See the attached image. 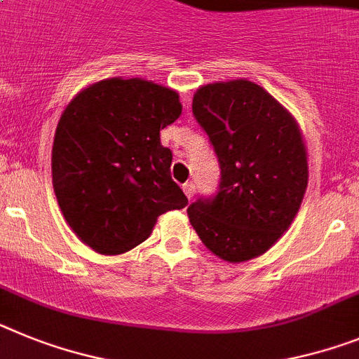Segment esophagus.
Returning <instances> with one entry per match:
<instances>
[{"instance_id":"34e87169","label":"esophagus","mask_w":359,"mask_h":359,"mask_svg":"<svg viewBox=\"0 0 359 359\" xmlns=\"http://www.w3.org/2000/svg\"><path fill=\"white\" fill-rule=\"evenodd\" d=\"M183 192H185V196L187 198H189V200H191L192 196H194V192H196V187H194V183H185V185H183Z\"/></svg>"}]
</instances>
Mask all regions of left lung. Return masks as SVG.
I'll list each match as a JSON object with an SVG mask.
<instances>
[{"label":"left lung","mask_w":359,"mask_h":359,"mask_svg":"<svg viewBox=\"0 0 359 359\" xmlns=\"http://www.w3.org/2000/svg\"><path fill=\"white\" fill-rule=\"evenodd\" d=\"M192 114L219 161L217 192L189 205V219L217 258L262 256L298 214L307 189V150L298 123L265 88L247 81L203 85Z\"/></svg>","instance_id":"1"}]
</instances>
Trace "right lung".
Returning a JSON list of instances; mask_svg holds the SVG:
<instances>
[{
  "label": "right lung",
  "instance_id": "add662e5",
  "mask_svg": "<svg viewBox=\"0 0 359 359\" xmlns=\"http://www.w3.org/2000/svg\"><path fill=\"white\" fill-rule=\"evenodd\" d=\"M180 114L176 90L140 78L97 81L63 110L52 185L65 222L90 249L127 252L149 238L158 216L189 203L159 140Z\"/></svg>",
  "mask_w": 359,
  "mask_h": 359
}]
</instances>
